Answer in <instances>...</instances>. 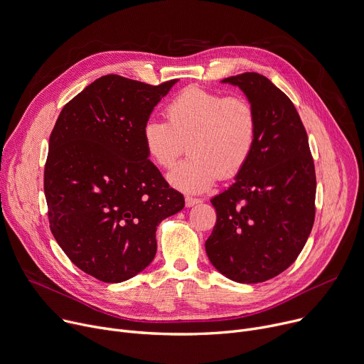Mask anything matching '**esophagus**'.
I'll return each instance as SVG.
<instances>
[{
  "instance_id": "obj_1",
  "label": "esophagus",
  "mask_w": 364,
  "mask_h": 364,
  "mask_svg": "<svg viewBox=\"0 0 364 364\" xmlns=\"http://www.w3.org/2000/svg\"><path fill=\"white\" fill-rule=\"evenodd\" d=\"M202 199H199V197H193V196H187L186 197V205L190 208V206H194L197 203H200Z\"/></svg>"
}]
</instances>
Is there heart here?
Returning <instances> with one entry per match:
<instances>
[{"mask_svg":"<svg viewBox=\"0 0 364 364\" xmlns=\"http://www.w3.org/2000/svg\"><path fill=\"white\" fill-rule=\"evenodd\" d=\"M164 119H149L142 129L148 156L170 174L173 186L200 193L218 178L234 177L248 162L255 142L258 119L252 103L241 95H225L199 87L178 92L165 109Z\"/></svg>","mask_w":364,"mask_h":364,"instance_id":"heart-1","label":"heart"}]
</instances>
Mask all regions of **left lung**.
Instances as JSON below:
<instances>
[{
    "mask_svg": "<svg viewBox=\"0 0 364 364\" xmlns=\"http://www.w3.org/2000/svg\"><path fill=\"white\" fill-rule=\"evenodd\" d=\"M222 82L244 91L258 130L235 183L210 200L216 223L206 252L228 279L261 283L291 266L308 241L315 220V165L299 113L269 78L244 73Z\"/></svg>",
    "mask_w": 364,
    "mask_h": 364,
    "instance_id": "1",
    "label": "left lung"
}]
</instances>
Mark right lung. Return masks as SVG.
Instances as JSON below:
<instances>
[{
	"label": "right lung",
	"mask_w": 364,
	"mask_h": 364,
	"mask_svg": "<svg viewBox=\"0 0 364 364\" xmlns=\"http://www.w3.org/2000/svg\"><path fill=\"white\" fill-rule=\"evenodd\" d=\"M176 82L105 75L63 106L50 134V230L75 266L100 282L120 283L146 269L156 226L184 208V196L148 159L142 139L154 107Z\"/></svg>",
	"instance_id": "add662e5"
}]
</instances>
